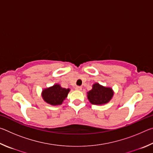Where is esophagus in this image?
<instances>
[{
    "label": "esophagus",
    "instance_id": "1",
    "mask_svg": "<svg viewBox=\"0 0 153 153\" xmlns=\"http://www.w3.org/2000/svg\"><path fill=\"white\" fill-rule=\"evenodd\" d=\"M82 88V86H76V87H75V89L77 90H81Z\"/></svg>",
    "mask_w": 153,
    "mask_h": 153
}]
</instances>
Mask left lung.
<instances>
[{
  "mask_svg": "<svg viewBox=\"0 0 153 153\" xmlns=\"http://www.w3.org/2000/svg\"><path fill=\"white\" fill-rule=\"evenodd\" d=\"M113 95L112 89L96 83L93 85L92 89L88 92V98L93 105H104L109 101Z\"/></svg>",
  "mask_w": 153,
  "mask_h": 153,
  "instance_id": "1",
  "label": "left lung"
}]
</instances>
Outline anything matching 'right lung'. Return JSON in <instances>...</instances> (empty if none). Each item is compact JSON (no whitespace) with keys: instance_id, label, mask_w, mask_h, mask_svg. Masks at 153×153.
I'll return each mask as SVG.
<instances>
[{"instance_id":"add662e5","label":"right lung","mask_w":153,"mask_h":153,"mask_svg":"<svg viewBox=\"0 0 153 153\" xmlns=\"http://www.w3.org/2000/svg\"><path fill=\"white\" fill-rule=\"evenodd\" d=\"M69 89L61 88L59 84L44 90L42 97L43 99L48 104L52 105H61L65 98H67Z\"/></svg>"}]
</instances>
